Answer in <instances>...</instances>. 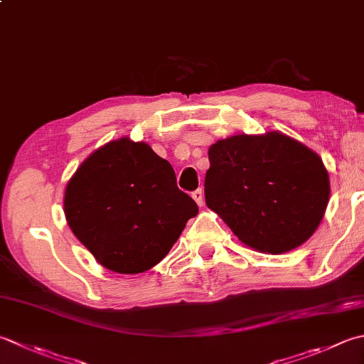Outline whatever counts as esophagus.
Here are the masks:
<instances>
[{
    "label": "esophagus",
    "mask_w": 364,
    "mask_h": 364,
    "mask_svg": "<svg viewBox=\"0 0 364 364\" xmlns=\"http://www.w3.org/2000/svg\"><path fill=\"white\" fill-rule=\"evenodd\" d=\"M192 198H194L196 203L198 206H202L203 205V191L202 189H197V191L192 192Z\"/></svg>",
    "instance_id": "34e87169"
}]
</instances>
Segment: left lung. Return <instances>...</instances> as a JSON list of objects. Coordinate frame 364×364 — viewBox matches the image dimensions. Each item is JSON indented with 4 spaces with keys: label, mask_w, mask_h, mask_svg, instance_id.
<instances>
[{
    "label": "left lung",
    "mask_w": 364,
    "mask_h": 364,
    "mask_svg": "<svg viewBox=\"0 0 364 364\" xmlns=\"http://www.w3.org/2000/svg\"><path fill=\"white\" fill-rule=\"evenodd\" d=\"M205 200L241 243L282 254L317 230L330 178L317 153L281 132L240 134L208 149Z\"/></svg>",
    "instance_id": "1"
}]
</instances>
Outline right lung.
<instances>
[{
    "label": "right lung",
    "mask_w": 364,
    "mask_h": 364,
    "mask_svg": "<svg viewBox=\"0 0 364 364\" xmlns=\"http://www.w3.org/2000/svg\"><path fill=\"white\" fill-rule=\"evenodd\" d=\"M197 213L168 161L127 137L91 153L64 192L70 230L102 267L121 274L158 265Z\"/></svg>",
    "instance_id": "obj_1"
}]
</instances>
